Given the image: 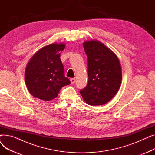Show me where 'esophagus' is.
<instances>
[{"mask_svg": "<svg viewBox=\"0 0 155 155\" xmlns=\"http://www.w3.org/2000/svg\"><path fill=\"white\" fill-rule=\"evenodd\" d=\"M70 82H71V84H73L75 82V78H71Z\"/></svg>", "mask_w": 155, "mask_h": 155, "instance_id": "34e87169", "label": "esophagus"}]
</instances>
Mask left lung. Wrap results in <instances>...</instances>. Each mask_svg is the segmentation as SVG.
<instances>
[{
  "instance_id": "8db88e82",
  "label": "left lung",
  "mask_w": 155,
  "mask_h": 155,
  "mask_svg": "<svg viewBox=\"0 0 155 155\" xmlns=\"http://www.w3.org/2000/svg\"><path fill=\"white\" fill-rule=\"evenodd\" d=\"M88 57V84L80 91L91 105H102L118 92L122 81V68L117 55L97 40L84 42Z\"/></svg>"
}]
</instances>
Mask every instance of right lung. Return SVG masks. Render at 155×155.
I'll list each match as a JSON object with an SVG mask.
<instances>
[{"mask_svg":"<svg viewBox=\"0 0 155 155\" xmlns=\"http://www.w3.org/2000/svg\"><path fill=\"white\" fill-rule=\"evenodd\" d=\"M64 43H53L39 50L30 59L25 69V83L29 92L35 97L50 101L58 96L60 89L70 84L64 77L60 51Z\"/></svg>","mask_w":155,"mask_h":155,"instance_id":"obj_1","label":"right lung"}]
</instances>
